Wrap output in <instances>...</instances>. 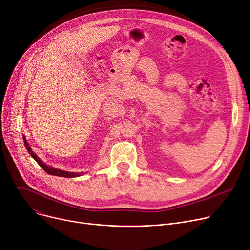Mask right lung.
Masks as SVG:
<instances>
[{"mask_svg": "<svg viewBox=\"0 0 250 250\" xmlns=\"http://www.w3.org/2000/svg\"><path fill=\"white\" fill-rule=\"evenodd\" d=\"M23 140H24V145H25V147L27 149V151L30 153V156L34 159V161L37 162L41 167L44 170V172H46L47 174L50 175H54V176H60V177H67V178H73V177H78L81 175V173H72V172H67V171H63V170H58V169H54L52 167H49V166H46L44 163H42L39 158L37 154H35L32 149L29 147L27 141H26V138L24 137L23 138Z\"/></svg>", "mask_w": 250, "mask_h": 250, "instance_id": "right-lung-1", "label": "right lung"}]
</instances>
